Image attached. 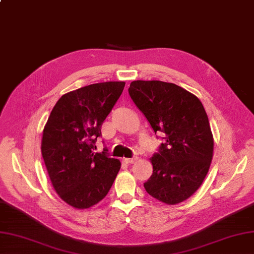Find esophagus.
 Listing matches in <instances>:
<instances>
[{
	"label": "esophagus",
	"mask_w": 254,
	"mask_h": 254,
	"mask_svg": "<svg viewBox=\"0 0 254 254\" xmlns=\"http://www.w3.org/2000/svg\"><path fill=\"white\" fill-rule=\"evenodd\" d=\"M137 157H133V158H123V162L126 163V164H133L134 162H137Z\"/></svg>",
	"instance_id": "1"
}]
</instances>
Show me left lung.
<instances>
[{"mask_svg": "<svg viewBox=\"0 0 254 254\" xmlns=\"http://www.w3.org/2000/svg\"><path fill=\"white\" fill-rule=\"evenodd\" d=\"M132 101L162 133L164 143L151 157L153 175L145 190L167 205L190 198L208 174L213 156V135L202 103L176 84L133 80L128 88Z\"/></svg>", "mask_w": 254, "mask_h": 254, "instance_id": "left-lung-1", "label": "left lung"}]
</instances>
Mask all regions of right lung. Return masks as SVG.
I'll return each mask as SVG.
<instances>
[{
	"mask_svg": "<svg viewBox=\"0 0 254 254\" xmlns=\"http://www.w3.org/2000/svg\"><path fill=\"white\" fill-rule=\"evenodd\" d=\"M124 87L125 82H104L70 91L48 117L42 156L56 193L73 208L87 209L102 200L121 169L119 159L94 150Z\"/></svg>",
	"mask_w": 254,
	"mask_h": 254,
	"instance_id": "right-lung-1",
	"label": "right lung"
}]
</instances>
